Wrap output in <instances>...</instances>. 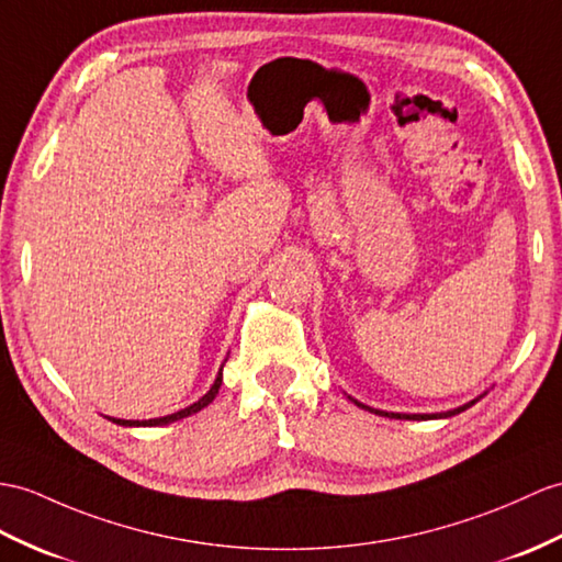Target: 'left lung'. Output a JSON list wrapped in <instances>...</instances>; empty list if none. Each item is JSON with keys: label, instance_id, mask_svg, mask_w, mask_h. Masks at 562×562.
<instances>
[{"label": "left lung", "instance_id": "8db88e82", "mask_svg": "<svg viewBox=\"0 0 562 562\" xmlns=\"http://www.w3.org/2000/svg\"><path fill=\"white\" fill-rule=\"evenodd\" d=\"M486 395V391L479 395V398H474V401H470V403H464V405H460V407H456V409H448V413H431V415H405V413H384V409H376V407H369V405H364V403H360V401H355V398H348L358 405V407H362V409H369V413H374V415H379V417H391V419H448V417H453V415H460V413H464V409L468 407H472L476 401H482Z\"/></svg>", "mask_w": 562, "mask_h": 562}]
</instances>
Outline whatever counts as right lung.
Returning <instances> with one entry per match:
<instances>
[{"label":"right lung","instance_id":"1","mask_svg":"<svg viewBox=\"0 0 562 562\" xmlns=\"http://www.w3.org/2000/svg\"><path fill=\"white\" fill-rule=\"evenodd\" d=\"M222 372H224V364H222V369H218V374H216V379H214L212 389H210L207 393H204L200 401H195L193 405H188V407H183V409H178V413L164 415V417H155V419H119V417H106V419L119 424V427H164V424H171V422H178V419H183V417L195 415V413H200L202 407H207V405L216 398L218 389H222V379H224Z\"/></svg>","mask_w":562,"mask_h":562}]
</instances>
